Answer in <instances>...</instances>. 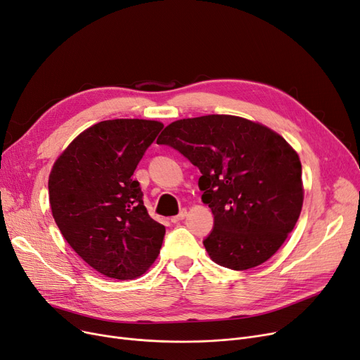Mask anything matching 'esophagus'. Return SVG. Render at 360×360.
Listing matches in <instances>:
<instances>
[{
	"label": "esophagus",
	"instance_id": "obj_1",
	"mask_svg": "<svg viewBox=\"0 0 360 360\" xmlns=\"http://www.w3.org/2000/svg\"><path fill=\"white\" fill-rule=\"evenodd\" d=\"M186 215H188V211H186V210H181V211L176 215V217H172V219H171V221H172V223H179V221H181V220L186 217Z\"/></svg>",
	"mask_w": 360,
	"mask_h": 360
}]
</instances>
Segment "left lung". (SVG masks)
Instances as JSON below:
<instances>
[{"label":"left lung","instance_id":"8db88e82","mask_svg":"<svg viewBox=\"0 0 360 360\" xmlns=\"http://www.w3.org/2000/svg\"><path fill=\"white\" fill-rule=\"evenodd\" d=\"M156 143L177 149L202 172V202L214 214L204 245L214 263L247 270L282 247L304 188L298 153L281 134L235 115H205L171 122Z\"/></svg>","mask_w":360,"mask_h":360}]
</instances>
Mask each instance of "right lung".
<instances>
[{"label": "right lung", "instance_id": "1", "mask_svg": "<svg viewBox=\"0 0 360 360\" xmlns=\"http://www.w3.org/2000/svg\"><path fill=\"white\" fill-rule=\"evenodd\" d=\"M162 127L149 120L97 122L69 143L50 171L49 200L57 227L72 250L106 278L136 279L160 255L165 227L149 215L133 174Z\"/></svg>", "mask_w": 360, "mask_h": 360}]
</instances>
